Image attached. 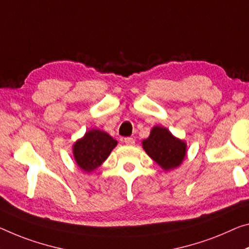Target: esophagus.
<instances>
[{"mask_svg": "<svg viewBox=\"0 0 249 249\" xmlns=\"http://www.w3.org/2000/svg\"><path fill=\"white\" fill-rule=\"evenodd\" d=\"M124 143L128 146H133L135 144V140L132 139V137H126V139H124Z\"/></svg>", "mask_w": 249, "mask_h": 249, "instance_id": "34e87169", "label": "esophagus"}]
</instances>
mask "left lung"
Segmentation results:
<instances>
[{
    "label": "left lung",
    "instance_id": "1",
    "mask_svg": "<svg viewBox=\"0 0 249 249\" xmlns=\"http://www.w3.org/2000/svg\"><path fill=\"white\" fill-rule=\"evenodd\" d=\"M142 145L146 154L166 172L178 167L187 154V144L159 125L154 126Z\"/></svg>",
    "mask_w": 249,
    "mask_h": 249
}]
</instances>
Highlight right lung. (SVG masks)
I'll return each mask as SVG.
<instances>
[{
    "instance_id": "1",
    "label": "right lung",
    "mask_w": 249,
    "mask_h": 249,
    "mask_svg": "<svg viewBox=\"0 0 249 249\" xmlns=\"http://www.w3.org/2000/svg\"><path fill=\"white\" fill-rule=\"evenodd\" d=\"M116 145L117 141L106 132L98 128L89 129L73 144L75 163L85 173L95 171L104 163Z\"/></svg>"
}]
</instances>
